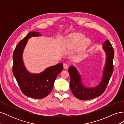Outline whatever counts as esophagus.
<instances>
[{
    "label": "esophagus",
    "mask_w": 124,
    "mask_h": 124,
    "mask_svg": "<svg viewBox=\"0 0 124 124\" xmlns=\"http://www.w3.org/2000/svg\"><path fill=\"white\" fill-rule=\"evenodd\" d=\"M68 67H69V66L68 64H67V63H64V64H63V68H64V69H68Z\"/></svg>",
    "instance_id": "esophagus-1"
}]
</instances>
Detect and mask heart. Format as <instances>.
<instances>
[{
  "label": "heart",
  "instance_id": "1",
  "mask_svg": "<svg viewBox=\"0 0 124 124\" xmlns=\"http://www.w3.org/2000/svg\"><path fill=\"white\" fill-rule=\"evenodd\" d=\"M68 43L71 46H74L81 43V47L83 48L86 46L89 43V40L84 38V36L80 33H73L69 36Z\"/></svg>",
  "mask_w": 124,
  "mask_h": 124
}]
</instances>
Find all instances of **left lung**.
<instances>
[{"label": "left lung", "mask_w": 124, "mask_h": 124, "mask_svg": "<svg viewBox=\"0 0 124 124\" xmlns=\"http://www.w3.org/2000/svg\"><path fill=\"white\" fill-rule=\"evenodd\" d=\"M103 44V48L107 55V60L102 80L96 87L88 88L84 87L81 83V78L76 68L73 66H70L68 69L70 77V88L74 96L78 99L87 100L95 98L102 95L106 91L113 72V61L114 51L108 40L105 41Z\"/></svg>", "instance_id": "left-lung-1"}]
</instances>
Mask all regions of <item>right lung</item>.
Returning a JSON list of instances; mask_svg holds the SVG:
<instances>
[{"mask_svg": "<svg viewBox=\"0 0 124 124\" xmlns=\"http://www.w3.org/2000/svg\"><path fill=\"white\" fill-rule=\"evenodd\" d=\"M39 32L31 31L21 40L13 53L12 71L22 92L31 98L42 99L46 97L53 88L58 74L62 71L63 63L46 68L39 74H31L26 69L22 54L28 40L31 37L40 36Z\"/></svg>", "mask_w": 124, "mask_h": 124, "instance_id": "obj_1", "label": "right lung"}]
</instances>
